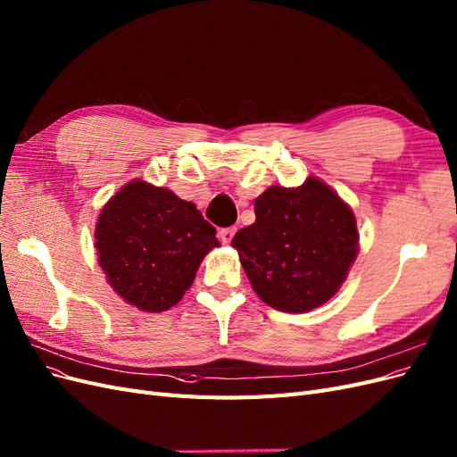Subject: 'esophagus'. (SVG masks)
<instances>
[{"instance_id":"esophagus-1","label":"esophagus","mask_w":457,"mask_h":457,"mask_svg":"<svg viewBox=\"0 0 457 457\" xmlns=\"http://www.w3.org/2000/svg\"><path fill=\"white\" fill-rule=\"evenodd\" d=\"M237 234V228L234 227H228V228H220L219 230V240L223 244H230L232 242V237Z\"/></svg>"}]
</instances>
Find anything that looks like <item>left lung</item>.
<instances>
[{
    "mask_svg": "<svg viewBox=\"0 0 457 457\" xmlns=\"http://www.w3.org/2000/svg\"><path fill=\"white\" fill-rule=\"evenodd\" d=\"M253 292L269 307L307 312L334 297L358 255L351 205L318 177L297 188L269 187L255 223L232 238Z\"/></svg>",
    "mask_w": 457,
    "mask_h": 457,
    "instance_id": "8db88e82",
    "label": "left lung"
}]
</instances>
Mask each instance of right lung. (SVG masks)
<instances>
[{"label": "right lung", "instance_id": "1", "mask_svg": "<svg viewBox=\"0 0 457 457\" xmlns=\"http://www.w3.org/2000/svg\"><path fill=\"white\" fill-rule=\"evenodd\" d=\"M213 247H219L215 228L195 204L143 179L121 187L103 205L95 227L106 282L145 312L177 305Z\"/></svg>", "mask_w": 457, "mask_h": 457}]
</instances>
